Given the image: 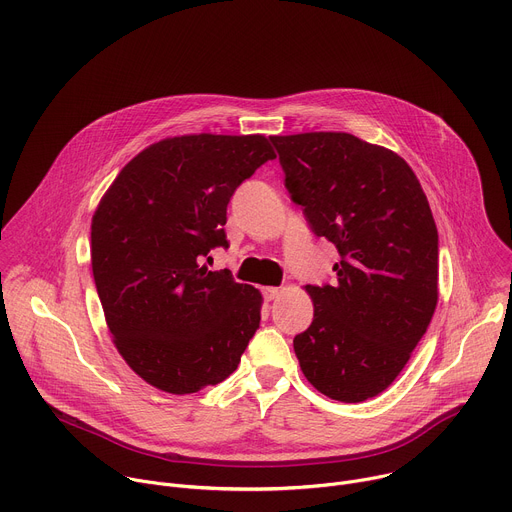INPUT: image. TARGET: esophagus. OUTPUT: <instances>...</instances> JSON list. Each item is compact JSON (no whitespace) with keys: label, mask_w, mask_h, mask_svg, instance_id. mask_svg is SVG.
<instances>
[{"label":"esophagus","mask_w":512,"mask_h":512,"mask_svg":"<svg viewBox=\"0 0 512 512\" xmlns=\"http://www.w3.org/2000/svg\"><path fill=\"white\" fill-rule=\"evenodd\" d=\"M281 296V289L279 287H263V298L267 302H275Z\"/></svg>","instance_id":"esophagus-1"}]
</instances>
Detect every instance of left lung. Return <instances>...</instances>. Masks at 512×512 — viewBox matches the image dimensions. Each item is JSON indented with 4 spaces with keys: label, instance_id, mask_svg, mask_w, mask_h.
<instances>
[{
    "label": "left lung",
    "instance_id": "left-lung-1",
    "mask_svg": "<svg viewBox=\"0 0 512 512\" xmlns=\"http://www.w3.org/2000/svg\"><path fill=\"white\" fill-rule=\"evenodd\" d=\"M269 139L291 200L340 253L334 285H306L314 320L294 338L302 373L334 401H367L397 379L435 312L427 196L401 156L350 133Z\"/></svg>",
    "mask_w": 512,
    "mask_h": 512
}]
</instances>
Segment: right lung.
I'll return each instance as SVG.
<instances>
[{"label": "right lung", "instance_id": "add662e5", "mask_svg": "<svg viewBox=\"0 0 512 512\" xmlns=\"http://www.w3.org/2000/svg\"><path fill=\"white\" fill-rule=\"evenodd\" d=\"M265 135H182L137 154L101 198L91 267L113 342L152 387L186 395L225 381L261 322V294L208 271L229 247L227 204L273 160Z\"/></svg>", "mask_w": 512, "mask_h": 512}]
</instances>
